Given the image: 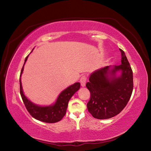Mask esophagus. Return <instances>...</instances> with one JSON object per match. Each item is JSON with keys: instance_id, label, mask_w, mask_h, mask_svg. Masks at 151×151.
Returning <instances> with one entry per match:
<instances>
[{"instance_id": "1", "label": "esophagus", "mask_w": 151, "mask_h": 151, "mask_svg": "<svg viewBox=\"0 0 151 151\" xmlns=\"http://www.w3.org/2000/svg\"><path fill=\"white\" fill-rule=\"evenodd\" d=\"M86 81H87V78H86V76H82L80 80V82H81V84L82 87H84L86 84Z\"/></svg>"}]
</instances>
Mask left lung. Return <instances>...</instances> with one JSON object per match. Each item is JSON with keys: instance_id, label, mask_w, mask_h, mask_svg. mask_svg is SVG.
I'll list each match as a JSON object with an SVG mask.
<instances>
[{"instance_id": "obj_1", "label": "left lung", "mask_w": 151, "mask_h": 151, "mask_svg": "<svg viewBox=\"0 0 151 151\" xmlns=\"http://www.w3.org/2000/svg\"><path fill=\"white\" fill-rule=\"evenodd\" d=\"M121 52V64L110 69L109 66L95 70L89 77L86 87L90 92L87 104L88 111L94 118L106 119L119 114L126 106L133 91V73L124 51ZM122 70L116 78L115 73ZM111 75V76H109Z\"/></svg>"}]
</instances>
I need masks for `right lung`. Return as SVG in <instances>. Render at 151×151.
I'll return each mask as SVG.
<instances>
[{
    "instance_id": "1",
    "label": "right lung",
    "mask_w": 151,
    "mask_h": 151,
    "mask_svg": "<svg viewBox=\"0 0 151 151\" xmlns=\"http://www.w3.org/2000/svg\"><path fill=\"white\" fill-rule=\"evenodd\" d=\"M28 55L25 58L24 65L22 66L21 71L20 77H19L20 93L25 107L32 116L37 120L48 123H54L58 122L62 120V119L65 115L70 99L75 94V93L80 89L81 84L79 82H76L63 90L58 97L56 103L52 106L42 107L33 104L29 100H28V99L24 96L23 91H22L21 81V74L23 71L24 63L28 58Z\"/></svg>"
}]
</instances>
